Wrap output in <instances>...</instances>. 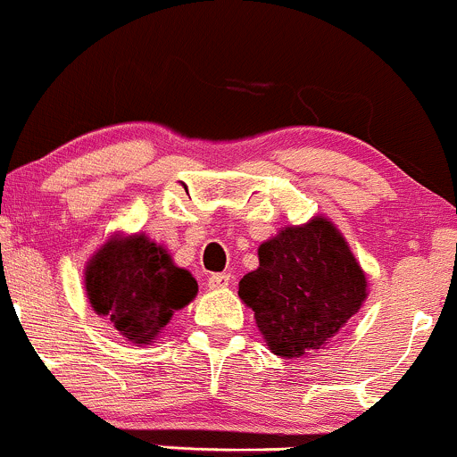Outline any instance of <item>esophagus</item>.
<instances>
[{"instance_id":"1","label":"esophagus","mask_w":457,"mask_h":457,"mask_svg":"<svg viewBox=\"0 0 457 457\" xmlns=\"http://www.w3.org/2000/svg\"><path fill=\"white\" fill-rule=\"evenodd\" d=\"M228 284H230V275H227V272H218V275H211L209 281H206L209 290H224Z\"/></svg>"}]
</instances>
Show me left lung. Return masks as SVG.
Segmentation results:
<instances>
[{
	"instance_id": "obj_1",
	"label": "left lung",
	"mask_w": 457,
	"mask_h": 457,
	"mask_svg": "<svg viewBox=\"0 0 457 457\" xmlns=\"http://www.w3.org/2000/svg\"><path fill=\"white\" fill-rule=\"evenodd\" d=\"M257 257L237 293L277 356H317L368 299V275L326 215L284 227L260 244Z\"/></svg>"
}]
</instances>
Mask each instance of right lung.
<instances>
[{
	"label": "right lung",
	"mask_w": 457,
	"mask_h": 457,
	"mask_svg": "<svg viewBox=\"0 0 457 457\" xmlns=\"http://www.w3.org/2000/svg\"><path fill=\"white\" fill-rule=\"evenodd\" d=\"M83 286L94 312L134 345L156 343L173 312L197 295L195 277L143 230L110 235L87 260Z\"/></svg>",
	"instance_id": "obj_1"
}]
</instances>
